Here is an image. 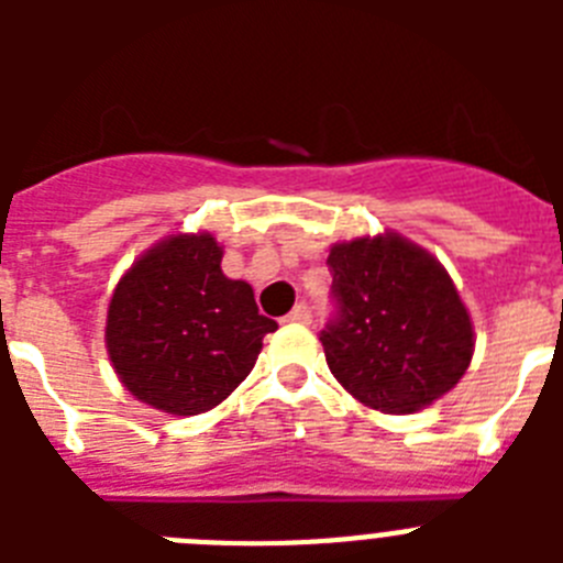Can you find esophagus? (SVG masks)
<instances>
[{
    "mask_svg": "<svg viewBox=\"0 0 563 563\" xmlns=\"http://www.w3.org/2000/svg\"><path fill=\"white\" fill-rule=\"evenodd\" d=\"M285 321H290V324H310V321H312L310 307H307V305H296L290 312H287Z\"/></svg>",
    "mask_w": 563,
    "mask_h": 563,
    "instance_id": "esophagus-1",
    "label": "esophagus"
}]
</instances>
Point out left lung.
<instances>
[{
	"mask_svg": "<svg viewBox=\"0 0 563 563\" xmlns=\"http://www.w3.org/2000/svg\"><path fill=\"white\" fill-rule=\"evenodd\" d=\"M327 265L338 316L321 343L343 389L383 415L449 395L474 357V324L449 271L391 231L335 242Z\"/></svg>",
	"mask_w": 563,
	"mask_h": 563,
	"instance_id": "left-lung-1",
	"label": "left lung"
}]
</instances>
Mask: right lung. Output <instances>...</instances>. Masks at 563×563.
<instances>
[{
	"instance_id": "obj_1",
	"label": "right lung",
	"mask_w": 563,
	"mask_h": 563,
	"mask_svg": "<svg viewBox=\"0 0 563 563\" xmlns=\"http://www.w3.org/2000/svg\"><path fill=\"white\" fill-rule=\"evenodd\" d=\"M253 287L222 273L208 231L172 233L121 276L107 312V352L129 395L166 415L220 406L251 375L262 338Z\"/></svg>"
}]
</instances>
